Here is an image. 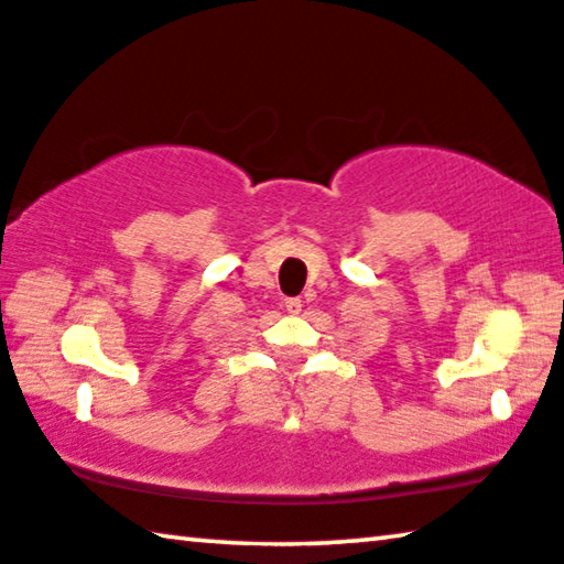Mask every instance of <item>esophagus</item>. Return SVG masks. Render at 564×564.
Instances as JSON below:
<instances>
[{
	"instance_id": "esophagus-1",
	"label": "esophagus",
	"mask_w": 564,
	"mask_h": 564,
	"mask_svg": "<svg viewBox=\"0 0 564 564\" xmlns=\"http://www.w3.org/2000/svg\"><path fill=\"white\" fill-rule=\"evenodd\" d=\"M303 308V301L301 299H285V311L291 313V316H295V313H301Z\"/></svg>"
}]
</instances>
